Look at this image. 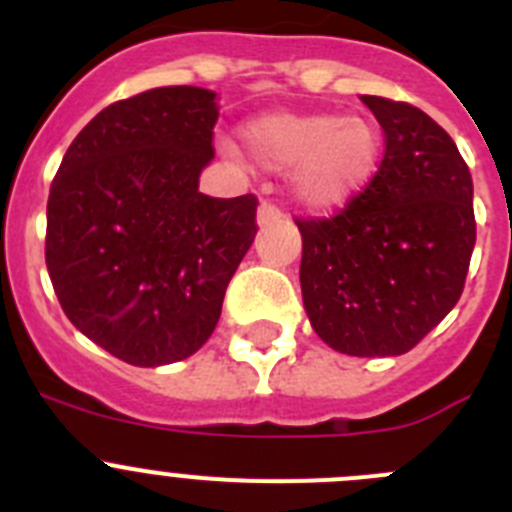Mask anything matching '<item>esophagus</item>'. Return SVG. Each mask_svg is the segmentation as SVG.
<instances>
[{
	"label": "esophagus",
	"instance_id": "obj_1",
	"mask_svg": "<svg viewBox=\"0 0 512 512\" xmlns=\"http://www.w3.org/2000/svg\"><path fill=\"white\" fill-rule=\"evenodd\" d=\"M284 220V210L279 205H274V202L264 200L259 205V225L261 228H266V225H274V223H282Z\"/></svg>",
	"mask_w": 512,
	"mask_h": 512
}]
</instances>
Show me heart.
Instances as JSON below:
<instances>
[{
    "mask_svg": "<svg viewBox=\"0 0 512 512\" xmlns=\"http://www.w3.org/2000/svg\"><path fill=\"white\" fill-rule=\"evenodd\" d=\"M248 151L269 169L292 166V189L307 207L351 200L377 166L382 135L372 120L341 112H274L248 122Z\"/></svg>",
    "mask_w": 512,
    "mask_h": 512,
    "instance_id": "b5f03b06",
    "label": "heart"
}]
</instances>
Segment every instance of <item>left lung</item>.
<instances>
[{
  "label": "left lung",
  "mask_w": 512,
  "mask_h": 512,
  "mask_svg": "<svg viewBox=\"0 0 512 512\" xmlns=\"http://www.w3.org/2000/svg\"><path fill=\"white\" fill-rule=\"evenodd\" d=\"M384 133L377 174L333 217H295L312 328L341 354L400 356L459 302L477 241L472 174L408 102L361 94Z\"/></svg>",
  "instance_id": "left-lung-1"
}]
</instances>
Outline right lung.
Returning <instances> with one entry per match:
<instances>
[{
  "label": "right lung",
  "mask_w": 512,
  "mask_h": 512,
  "mask_svg": "<svg viewBox=\"0 0 512 512\" xmlns=\"http://www.w3.org/2000/svg\"><path fill=\"white\" fill-rule=\"evenodd\" d=\"M215 92L158 87L104 107L53 176L45 266L66 318L133 366L174 364L215 330L259 200L200 192Z\"/></svg>",
  "instance_id": "right-lung-1"
}]
</instances>
